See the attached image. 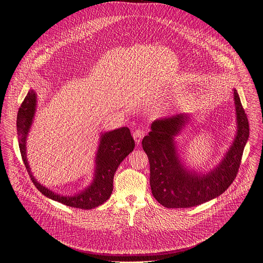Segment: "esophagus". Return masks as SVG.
<instances>
[{"label": "esophagus", "mask_w": 263, "mask_h": 263, "mask_svg": "<svg viewBox=\"0 0 263 263\" xmlns=\"http://www.w3.org/2000/svg\"><path fill=\"white\" fill-rule=\"evenodd\" d=\"M145 134H146V131L144 129H137V130H135L134 133H133V138H134L135 142L139 143Z\"/></svg>", "instance_id": "obj_1"}]
</instances>
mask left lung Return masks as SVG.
Here are the masks:
<instances>
[{
  "mask_svg": "<svg viewBox=\"0 0 263 263\" xmlns=\"http://www.w3.org/2000/svg\"><path fill=\"white\" fill-rule=\"evenodd\" d=\"M237 135L223 160L206 175L186 171L181 164L174 136L189 117L176 115L153 122L151 132L142 139L149 162V184L154 198L167 208H190L220 196L232 184L241 162L249 137V122L239 96L234 89Z\"/></svg>",
  "mask_w": 263,
  "mask_h": 263,
  "instance_id": "left-lung-1",
  "label": "left lung"
}]
</instances>
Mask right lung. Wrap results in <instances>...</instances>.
Instances as JSON below:
<instances>
[{"instance_id": "obj_1", "label": "right lung", "mask_w": 263, "mask_h": 263, "mask_svg": "<svg viewBox=\"0 0 263 263\" xmlns=\"http://www.w3.org/2000/svg\"><path fill=\"white\" fill-rule=\"evenodd\" d=\"M36 107V95L33 89H30L25 100L23 101L16 118V130L20 151L25 163L26 170L36 186L44 196L62 203L66 206L80 208V209H91L102 205L106 202L114 191V177L121 162L133 151L135 146L134 139L131 135L130 129L123 127L114 131L107 132L101 136V141L96 157V171L93 182L87 189L71 197H64L53 193L37 182L31 173L29 167L27 156H26V139L33 122Z\"/></svg>"}]
</instances>
